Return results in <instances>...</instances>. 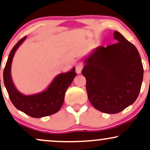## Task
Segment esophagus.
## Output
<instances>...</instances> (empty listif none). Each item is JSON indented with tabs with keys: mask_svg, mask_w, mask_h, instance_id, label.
Here are the masks:
<instances>
[{
	"mask_svg": "<svg viewBox=\"0 0 150 150\" xmlns=\"http://www.w3.org/2000/svg\"><path fill=\"white\" fill-rule=\"evenodd\" d=\"M83 67H84V65H83L82 63L77 62L76 64V66H75V68H76V73L77 74H80L81 73H82Z\"/></svg>",
	"mask_w": 150,
	"mask_h": 150,
	"instance_id": "1",
	"label": "esophagus"
}]
</instances>
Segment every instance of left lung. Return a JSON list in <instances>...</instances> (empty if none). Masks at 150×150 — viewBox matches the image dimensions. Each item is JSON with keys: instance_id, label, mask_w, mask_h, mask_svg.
<instances>
[{"instance_id": "obj_1", "label": "left lung", "mask_w": 150, "mask_h": 150, "mask_svg": "<svg viewBox=\"0 0 150 150\" xmlns=\"http://www.w3.org/2000/svg\"><path fill=\"white\" fill-rule=\"evenodd\" d=\"M116 44L100 46L84 58L82 71L90 103L96 109L115 114L138 98L143 67L138 50L122 34L114 32Z\"/></svg>"}]
</instances>
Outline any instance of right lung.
Returning a JSON list of instances; mask_svg holds the SVG:
<instances>
[{"label":"right lung","instance_id":"obj_1","mask_svg":"<svg viewBox=\"0 0 150 150\" xmlns=\"http://www.w3.org/2000/svg\"><path fill=\"white\" fill-rule=\"evenodd\" d=\"M26 38L18 42L10 52L3 71V80L10 100L14 107L25 114L35 118L49 116L57 112L64 101L65 93L75 76V68L66 73L59 74L46 89L31 95L21 93L14 84L11 76V66L16 51Z\"/></svg>","mask_w":150,"mask_h":150}]
</instances>
